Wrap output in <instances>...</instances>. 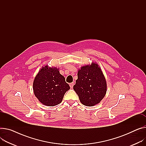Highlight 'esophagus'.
Here are the masks:
<instances>
[{"mask_svg":"<svg viewBox=\"0 0 146 146\" xmlns=\"http://www.w3.org/2000/svg\"><path fill=\"white\" fill-rule=\"evenodd\" d=\"M74 85V82H72V83H70V87H71V88H73Z\"/></svg>","mask_w":146,"mask_h":146,"instance_id":"obj_1","label":"esophagus"}]
</instances>
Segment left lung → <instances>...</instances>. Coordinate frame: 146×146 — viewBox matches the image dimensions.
Segmentation results:
<instances>
[{"label":"left lung","instance_id":"left-lung-1","mask_svg":"<svg viewBox=\"0 0 146 146\" xmlns=\"http://www.w3.org/2000/svg\"><path fill=\"white\" fill-rule=\"evenodd\" d=\"M73 89L85 106H93L101 101L106 95L107 85L98 64L92 62L82 66L78 72V79Z\"/></svg>","mask_w":146,"mask_h":146}]
</instances>
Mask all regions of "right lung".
I'll return each instance as SVG.
<instances>
[{"instance_id":"obj_1","label":"right lung","mask_w":146,"mask_h":146,"mask_svg":"<svg viewBox=\"0 0 146 146\" xmlns=\"http://www.w3.org/2000/svg\"><path fill=\"white\" fill-rule=\"evenodd\" d=\"M70 89L58 69L48 65L42 67L33 82L35 96L41 104L48 106L60 104L64 94Z\"/></svg>"}]
</instances>
